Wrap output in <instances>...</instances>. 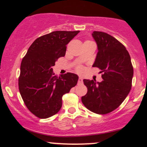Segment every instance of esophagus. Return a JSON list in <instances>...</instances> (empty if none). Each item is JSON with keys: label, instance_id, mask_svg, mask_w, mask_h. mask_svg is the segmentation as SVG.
Instances as JSON below:
<instances>
[{"label": "esophagus", "instance_id": "34e87169", "mask_svg": "<svg viewBox=\"0 0 147 147\" xmlns=\"http://www.w3.org/2000/svg\"><path fill=\"white\" fill-rule=\"evenodd\" d=\"M78 84H83V78H82V77H79V80H78Z\"/></svg>", "mask_w": 147, "mask_h": 147}]
</instances>
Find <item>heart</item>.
Here are the masks:
<instances>
[{
	"mask_svg": "<svg viewBox=\"0 0 147 147\" xmlns=\"http://www.w3.org/2000/svg\"><path fill=\"white\" fill-rule=\"evenodd\" d=\"M79 70H81V68H79Z\"/></svg>",
	"mask_w": 147,
	"mask_h": 147,
	"instance_id": "heart-1",
	"label": "heart"
}]
</instances>
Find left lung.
Listing matches in <instances>:
<instances>
[{"label": "left lung", "instance_id": "left-lung-1", "mask_svg": "<svg viewBox=\"0 0 147 147\" xmlns=\"http://www.w3.org/2000/svg\"><path fill=\"white\" fill-rule=\"evenodd\" d=\"M92 36L98 50L92 66L100 69L103 81L84 79L88 92L82 101L88 110L103 115L115 110L129 95L133 68L129 53L115 38L98 31Z\"/></svg>", "mask_w": 147, "mask_h": 147}]
</instances>
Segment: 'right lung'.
Returning <instances> with one entry per match:
<instances>
[{
    "label": "right lung",
    "mask_w": 147,
    "mask_h": 147,
    "mask_svg": "<svg viewBox=\"0 0 147 147\" xmlns=\"http://www.w3.org/2000/svg\"><path fill=\"white\" fill-rule=\"evenodd\" d=\"M79 31H55L36 38L21 65L18 88L30 112L45 119L59 111L62 97L77 84L79 77L67 72L57 77L52 66L65 56L66 45Z\"/></svg>",
    "instance_id": "obj_1"
}]
</instances>
